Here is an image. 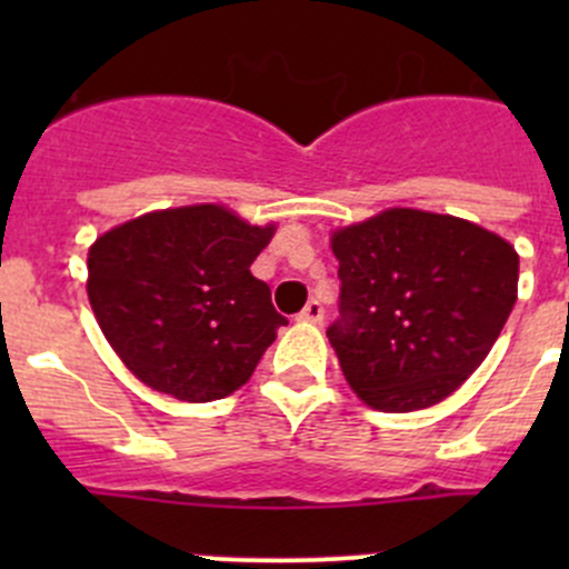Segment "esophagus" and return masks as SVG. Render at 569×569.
Instances as JSON below:
<instances>
[{
  "mask_svg": "<svg viewBox=\"0 0 569 569\" xmlns=\"http://www.w3.org/2000/svg\"><path fill=\"white\" fill-rule=\"evenodd\" d=\"M300 319H302V321H313V325H319V321L325 319V308H321V302H319V300L308 302V306L302 308Z\"/></svg>",
  "mask_w": 569,
  "mask_h": 569,
  "instance_id": "esophagus-1",
  "label": "esophagus"
}]
</instances>
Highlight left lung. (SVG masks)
Wrapping results in <instances>:
<instances>
[{
	"label": "left lung",
	"instance_id": "8db88e82",
	"mask_svg": "<svg viewBox=\"0 0 569 569\" xmlns=\"http://www.w3.org/2000/svg\"><path fill=\"white\" fill-rule=\"evenodd\" d=\"M341 317L327 327L349 388L382 412L451 396L518 300L507 239L451 214L388 209L332 233Z\"/></svg>",
	"mask_w": 569,
	"mask_h": 569
}]
</instances>
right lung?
<instances>
[{"label":"right lung","mask_w":569,"mask_h":569,"mask_svg":"<svg viewBox=\"0 0 569 569\" xmlns=\"http://www.w3.org/2000/svg\"><path fill=\"white\" fill-rule=\"evenodd\" d=\"M272 233L274 226L200 203L151 211L96 239L88 297L126 369L181 401L242 388L289 325L250 272Z\"/></svg>","instance_id":"obj_1"}]
</instances>
